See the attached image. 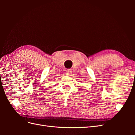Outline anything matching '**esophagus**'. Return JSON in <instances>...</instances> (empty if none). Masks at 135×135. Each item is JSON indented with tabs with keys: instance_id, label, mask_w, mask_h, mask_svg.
Here are the masks:
<instances>
[{
	"instance_id": "obj_1",
	"label": "esophagus",
	"mask_w": 135,
	"mask_h": 135,
	"mask_svg": "<svg viewBox=\"0 0 135 135\" xmlns=\"http://www.w3.org/2000/svg\"><path fill=\"white\" fill-rule=\"evenodd\" d=\"M71 73H72V71L71 69H67L66 70V74L68 75H71Z\"/></svg>"
}]
</instances>
